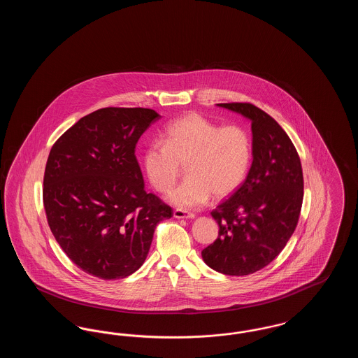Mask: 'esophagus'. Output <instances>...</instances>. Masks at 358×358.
Instances as JSON below:
<instances>
[{
	"instance_id": "esophagus-1",
	"label": "esophagus",
	"mask_w": 358,
	"mask_h": 358,
	"mask_svg": "<svg viewBox=\"0 0 358 358\" xmlns=\"http://www.w3.org/2000/svg\"><path fill=\"white\" fill-rule=\"evenodd\" d=\"M173 216H174L176 219H193V217H194V213H192V212H187V210H184V209H180V208H177V209H174V212H173Z\"/></svg>"
}]
</instances>
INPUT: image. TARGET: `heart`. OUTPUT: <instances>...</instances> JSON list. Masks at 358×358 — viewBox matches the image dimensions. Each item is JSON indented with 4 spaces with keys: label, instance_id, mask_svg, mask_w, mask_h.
I'll return each instance as SVG.
<instances>
[{
    "label": "heart",
    "instance_id": "b5f03b06",
    "mask_svg": "<svg viewBox=\"0 0 358 358\" xmlns=\"http://www.w3.org/2000/svg\"><path fill=\"white\" fill-rule=\"evenodd\" d=\"M251 162L252 139L243 126H222L199 113L169 123L162 142L149 143L142 155L148 180L161 193L171 190L187 165L189 176L169 194L173 204L184 208L236 192Z\"/></svg>",
    "mask_w": 358,
    "mask_h": 358
}]
</instances>
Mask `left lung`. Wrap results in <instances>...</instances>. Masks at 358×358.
<instances>
[{
    "mask_svg": "<svg viewBox=\"0 0 358 358\" xmlns=\"http://www.w3.org/2000/svg\"><path fill=\"white\" fill-rule=\"evenodd\" d=\"M251 120L252 165L234 194L210 212L219 238L203 250L217 273L243 276L268 266L286 247L303 201L301 158L286 131L251 103H219Z\"/></svg>",
    "mask_w": 358,
    "mask_h": 358,
    "instance_id": "obj_1",
    "label": "left lung"
}]
</instances>
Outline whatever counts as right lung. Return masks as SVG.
Returning <instances> with one entry per match:
<instances>
[{"mask_svg": "<svg viewBox=\"0 0 358 358\" xmlns=\"http://www.w3.org/2000/svg\"><path fill=\"white\" fill-rule=\"evenodd\" d=\"M161 118L150 108L106 107L78 120L52 146L43 203L52 234L85 273L111 280L143 264L171 206L145 190L139 136Z\"/></svg>", "mask_w": 358, "mask_h": 358, "instance_id": "obj_1", "label": "right lung"}]
</instances>
